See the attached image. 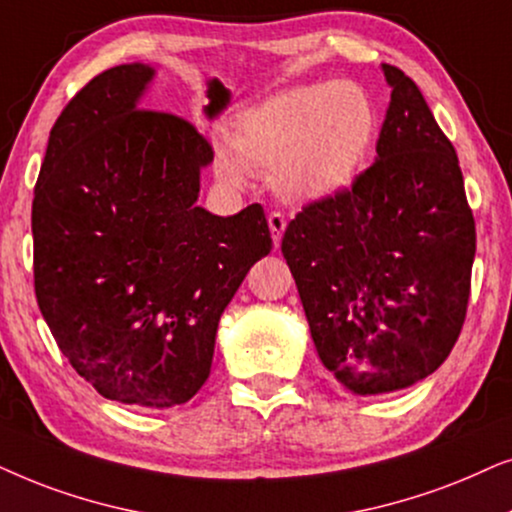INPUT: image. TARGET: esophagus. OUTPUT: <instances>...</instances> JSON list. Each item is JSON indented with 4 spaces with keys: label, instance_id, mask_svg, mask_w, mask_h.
<instances>
[{
    "label": "esophagus",
    "instance_id": "34e87169",
    "mask_svg": "<svg viewBox=\"0 0 512 512\" xmlns=\"http://www.w3.org/2000/svg\"><path fill=\"white\" fill-rule=\"evenodd\" d=\"M267 220H269V229H271V238H274V245H281V238H283L285 227H288V220H285V215L278 213V210L269 213Z\"/></svg>",
    "mask_w": 512,
    "mask_h": 512
}]
</instances>
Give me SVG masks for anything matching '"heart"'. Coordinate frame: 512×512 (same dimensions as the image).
<instances>
[{
	"mask_svg": "<svg viewBox=\"0 0 512 512\" xmlns=\"http://www.w3.org/2000/svg\"><path fill=\"white\" fill-rule=\"evenodd\" d=\"M377 133V107L351 81L295 86L238 114L231 152L217 154L222 175L238 182L243 168L274 173L290 199H323L349 187Z\"/></svg>",
	"mask_w": 512,
	"mask_h": 512,
	"instance_id": "obj_1",
	"label": "heart"
}]
</instances>
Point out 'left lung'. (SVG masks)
Here are the masks:
<instances>
[{
    "label": "left lung",
    "mask_w": 512,
    "mask_h": 512,
    "mask_svg": "<svg viewBox=\"0 0 512 512\" xmlns=\"http://www.w3.org/2000/svg\"><path fill=\"white\" fill-rule=\"evenodd\" d=\"M391 84L377 161L349 189L306 203L281 250L323 365L360 395L426 379L461 335L475 220L452 142L419 86Z\"/></svg>",
    "instance_id": "left-lung-1"
}]
</instances>
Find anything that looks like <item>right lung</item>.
Segmentation results:
<instances>
[{
	"instance_id": "add662e5",
	"label": "right lung",
	"mask_w": 512,
	"mask_h": 512,
	"mask_svg": "<svg viewBox=\"0 0 512 512\" xmlns=\"http://www.w3.org/2000/svg\"><path fill=\"white\" fill-rule=\"evenodd\" d=\"M154 70L93 77L51 128L34 185V295L58 349L107 400L175 407L213 365L217 323L271 252L260 203L196 206L213 147L187 119L138 107Z\"/></svg>"
}]
</instances>
